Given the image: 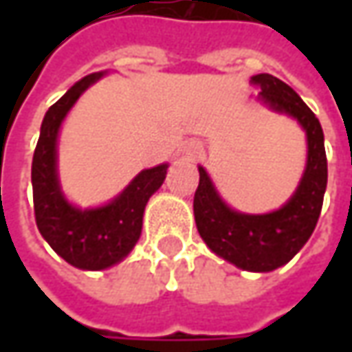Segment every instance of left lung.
Instances as JSON below:
<instances>
[{
    "label": "left lung",
    "mask_w": 352,
    "mask_h": 352,
    "mask_svg": "<svg viewBox=\"0 0 352 352\" xmlns=\"http://www.w3.org/2000/svg\"><path fill=\"white\" fill-rule=\"evenodd\" d=\"M250 84L261 88L258 98L266 105L298 119L304 127L307 135L304 178L282 210L247 215L225 206L208 172L199 166L194 215L199 235L215 254L243 270L270 272L292 261L318 225L327 188V156L319 119L288 84L272 74L252 76Z\"/></svg>",
    "instance_id": "left-lung-1"
}]
</instances>
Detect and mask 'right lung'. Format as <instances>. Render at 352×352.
<instances>
[{
	"mask_svg": "<svg viewBox=\"0 0 352 352\" xmlns=\"http://www.w3.org/2000/svg\"><path fill=\"white\" fill-rule=\"evenodd\" d=\"M100 76L102 72L82 78L48 107L31 168L36 227L54 252L82 270H102L127 256L141 236L144 206L162 186L168 168L166 164H160L142 170L121 196L98 210L82 211L64 199L56 178L58 129L80 94Z\"/></svg>",
	"mask_w": 352,
	"mask_h": 352,
	"instance_id": "right-lung-1",
	"label": "right lung"
}]
</instances>
